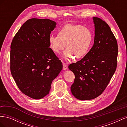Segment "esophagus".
<instances>
[{"label":"esophagus","instance_id":"obj_1","mask_svg":"<svg viewBox=\"0 0 127 127\" xmlns=\"http://www.w3.org/2000/svg\"><path fill=\"white\" fill-rule=\"evenodd\" d=\"M63 70H66L68 68L67 65L66 64V63H63Z\"/></svg>","mask_w":127,"mask_h":127}]
</instances>
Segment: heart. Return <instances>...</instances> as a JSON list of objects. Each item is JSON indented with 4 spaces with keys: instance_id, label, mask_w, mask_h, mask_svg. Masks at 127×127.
Segmentation results:
<instances>
[{
    "instance_id": "heart-1",
    "label": "heart",
    "mask_w": 127,
    "mask_h": 127,
    "mask_svg": "<svg viewBox=\"0 0 127 127\" xmlns=\"http://www.w3.org/2000/svg\"><path fill=\"white\" fill-rule=\"evenodd\" d=\"M92 34L89 29L80 25L67 24L60 29L57 35H51L49 43L52 50L60 54L65 47L64 57L66 60L81 58L89 50Z\"/></svg>"
}]
</instances>
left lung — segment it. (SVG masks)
Returning <instances> with one entry per match:
<instances>
[{
    "label": "left lung",
    "mask_w": 127,
    "mask_h": 127,
    "mask_svg": "<svg viewBox=\"0 0 127 127\" xmlns=\"http://www.w3.org/2000/svg\"><path fill=\"white\" fill-rule=\"evenodd\" d=\"M94 44L83 58L68 68L75 76L71 86L72 95L79 100L99 96L105 90L117 66L118 47L110 26L102 19L93 17Z\"/></svg>",
    "instance_id": "8db88e82"
}]
</instances>
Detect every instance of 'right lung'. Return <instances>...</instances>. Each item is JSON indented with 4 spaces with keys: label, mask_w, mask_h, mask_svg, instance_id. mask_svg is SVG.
<instances>
[{
    "label": "right lung",
    "mask_w": 127,
    "mask_h": 127,
    "mask_svg": "<svg viewBox=\"0 0 127 127\" xmlns=\"http://www.w3.org/2000/svg\"><path fill=\"white\" fill-rule=\"evenodd\" d=\"M56 23L31 18L14 37L10 45V71L19 89L36 99L49 94L63 64L49 48V37Z\"/></svg>",
    "instance_id": "right-lung-1"
}]
</instances>
